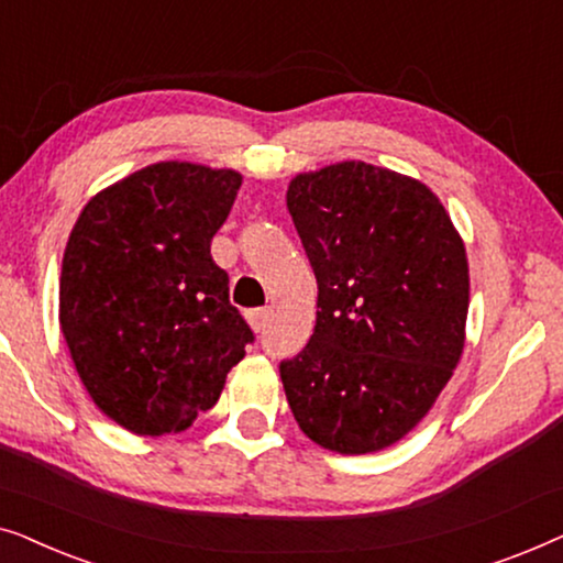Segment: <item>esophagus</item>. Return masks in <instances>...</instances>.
<instances>
[{
	"mask_svg": "<svg viewBox=\"0 0 563 563\" xmlns=\"http://www.w3.org/2000/svg\"><path fill=\"white\" fill-rule=\"evenodd\" d=\"M268 320H272V312H268V310H253V312H249V322H251V328L256 330V333H264L266 325H268Z\"/></svg>",
	"mask_w": 563,
	"mask_h": 563,
	"instance_id": "obj_1",
	"label": "esophagus"
}]
</instances>
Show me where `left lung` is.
<instances>
[{
  "label": "left lung",
  "mask_w": 563,
  "mask_h": 563,
  "mask_svg": "<svg viewBox=\"0 0 563 563\" xmlns=\"http://www.w3.org/2000/svg\"><path fill=\"white\" fill-rule=\"evenodd\" d=\"M287 207L318 279L314 333L279 366L291 415L343 456L389 449L464 353V238L430 187L366 161L297 174Z\"/></svg>",
  "instance_id": "8db88e82"
}]
</instances>
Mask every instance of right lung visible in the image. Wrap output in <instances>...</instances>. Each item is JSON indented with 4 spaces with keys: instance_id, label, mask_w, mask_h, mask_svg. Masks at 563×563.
I'll return each instance as SVG.
<instances>
[{
    "instance_id": "1",
    "label": "right lung",
    "mask_w": 563,
    "mask_h": 563,
    "mask_svg": "<svg viewBox=\"0 0 563 563\" xmlns=\"http://www.w3.org/2000/svg\"><path fill=\"white\" fill-rule=\"evenodd\" d=\"M241 184L235 168L158 161L97 191L74 222L60 333L91 402L130 433L187 430L253 341L210 253Z\"/></svg>"
}]
</instances>
